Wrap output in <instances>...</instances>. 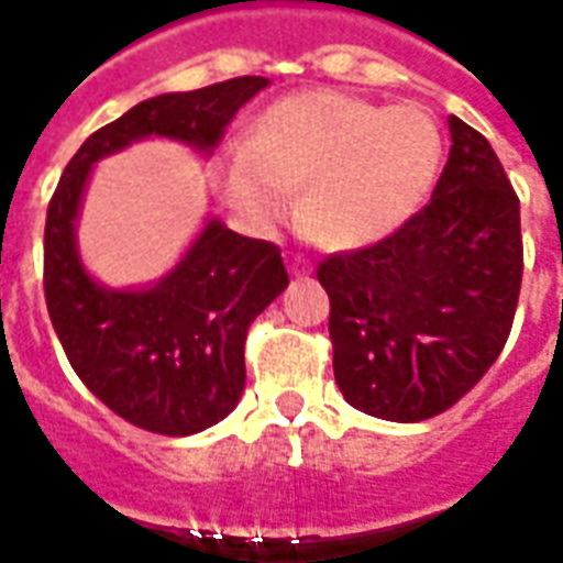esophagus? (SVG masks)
Here are the masks:
<instances>
[{"mask_svg":"<svg viewBox=\"0 0 563 563\" xmlns=\"http://www.w3.org/2000/svg\"><path fill=\"white\" fill-rule=\"evenodd\" d=\"M290 269H294L297 276H306V273H308V266H306V261H302V257H294V261H290Z\"/></svg>","mask_w":563,"mask_h":563,"instance_id":"esophagus-1","label":"esophagus"}]
</instances>
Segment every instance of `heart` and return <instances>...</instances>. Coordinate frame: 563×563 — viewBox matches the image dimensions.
Masks as SVG:
<instances>
[{"label": "heart", "mask_w": 563, "mask_h": 563, "mask_svg": "<svg viewBox=\"0 0 563 563\" xmlns=\"http://www.w3.org/2000/svg\"><path fill=\"white\" fill-rule=\"evenodd\" d=\"M445 139L418 106L308 88L264 106L246 142H228L213 180L252 228L276 225L299 192L302 225L332 249L374 246L424 207Z\"/></svg>", "instance_id": "1"}]
</instances>
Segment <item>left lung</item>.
<instances>
[{
	"label": "left lung",
	"instance_id": "left-lung-1",
	"mask_svg": "<svg viewBox=\"0 0 563 563\" xmlns=\"http://www.w3.org/2000/svg\"><path fill=\"white\" fill-rule=\"evenodd\" d=\"M448 130L430 205L374 246L317 266L341 395L400 424L445 412L487 374L522 285L517 192L487 139L457 115Z\"/></svg>",
	"mask_w": 563,
	"mask_h": 563
}]
</instances>
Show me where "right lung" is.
Instances as JSON below:
<instances>
[{
  "instance_id": "add662e5",
  "label": "right lung",
  "mask_w": 563,
  "mask_h": 563,
  "mask_svg": "<svg viewBox=\"0 0 563 563\" xmlns=\"http://www.w3.org/2000/svg\"><path fill=\"white\" fill-rule=\"evenodd\" d=\"M266 86L264 76H236L142 100L82 142L46 210V311L67 362L97 400L151 433L189 437L236 407L246 386V332L285 290L287 273L278 246L210 217L159 282L100 285L76 249L88 177L97 159L151 136L213 154L240 106Z\"/></svg>"
}]
</instances>
